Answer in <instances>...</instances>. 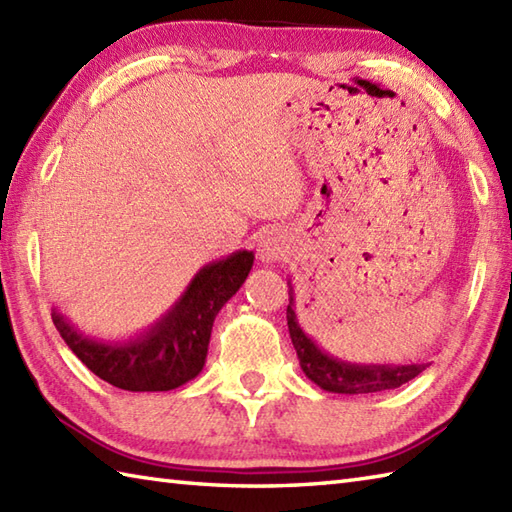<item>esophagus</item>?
<instances>
[{
	"label": "esophagus",
	"instance_id": "1",
	"mask_svg": "<svg viewBox=\"0 0 512 512\" xmlns=\"http://www.w3.org/2000/svg\"><path fill=\"white\" fill-rule=\"evenodd\" d=\"M288 253V239L279 228H266L257 237V255L266 264H275Z\"/></svg>",
	"mask_w": 512,
	"mask_h": 512
}]
</instances>
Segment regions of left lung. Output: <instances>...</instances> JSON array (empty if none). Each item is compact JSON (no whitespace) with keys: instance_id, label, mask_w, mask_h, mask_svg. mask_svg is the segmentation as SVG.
Returning a JSON list of instances; mask_svg holds the SVG:
<instances>
[{"instance_id":"left-lung-1","label":"left lung","mask_w":512,"mask_h":512,"mask_svg":"<svg viewBox=\"0 0 512 512\" xmlns=\"http://www.w3.org/2000/svg\"><path fill=\"white\" fill-rule=\"evenodd\" d=\"M290 303L286 310L292 345L297 350L299 365L314 385L330 394H374V391L396 389L422 374L431 363H350L328 354L323 347L303 332L295 312V290L288 279Z\"/></svg>"}]
</instances>
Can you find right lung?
<instances>
[{
    "label": "right lung",
    "mask_w": 512,
    "mask_h": 512,
    "mask_svg": "<svg viewBox=\"0 0 512 512\" xmlns=\"http://www.w3.org/2000/svg\"><path fill=\"white\" fill-rule=\"evenodd\" d=\"M253 262L255 253L244 248L202 266L158 321L127 339H94L57 308L52 321L65 345L105 383L125 391L176 389L202 372L217 312L242 288Z\"/></svg>",
    "instance_id": "add662e5"
}]
</instances>
